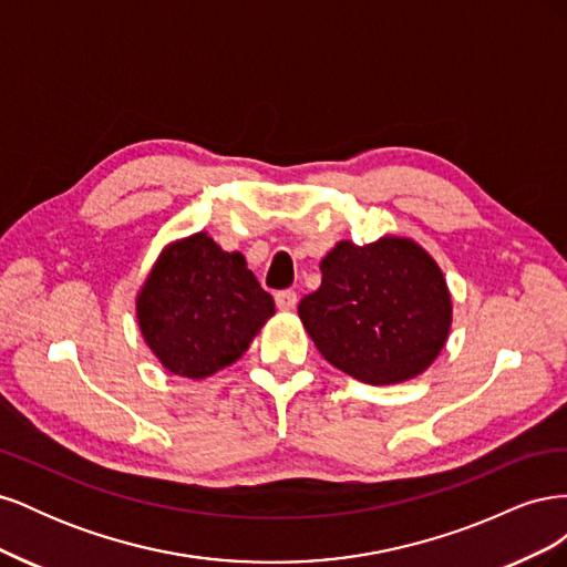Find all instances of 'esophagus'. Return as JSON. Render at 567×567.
<instances>
[{"instance_id": "34e87169", "label": "esophagus", "mask_w": 567, "mask_h": 567, "mask_svg": "<svg viewBox=\"0 0 567 567\" xmlns=\"http://www.w3.org/2000/svg\"><path fill=\"white\" fill-rule=\"evenodd\" d=\"M274 300H277V307L281 312H290V310H296V305H298V296H296V290H279L277 296H274Z\"/></svg>"}]
</instances>
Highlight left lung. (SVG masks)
Masks as SVG:
<instances>
[{
    "label": "left lung",
    "mask_w": 567,
    "mask_h": 567,
    "mask_svg": "<svg viewBox=\"0 0 567 567\" xmlns=\"http://www.w3.org/2000/svg\"><path fill=\"white\" fill-rule=\"evenodd\" d=\"M321 286L298 315L326 362L369 385L416 379L452 329V293L414 238L338 241L319 265Z\"/></svg>",
    "instance_id": "8db88e82"
}]
</instances>
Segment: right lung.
<instances>
[{"mask_svg":"<svg viewBox=\"0 0 567 567\" xmlns=\"http://www.w3.org/2000/svg\"><path fill=\"white\" fill-rule=\"evenodd\" d=\"M274 315L241 252L208 231L167 244L136 293V321L165 371L208 379L234 364Z\"/></svg>","mask_w":567,"mask_h":567,"instance_id":"add662e5","label":"right lung"}]
</instances>
